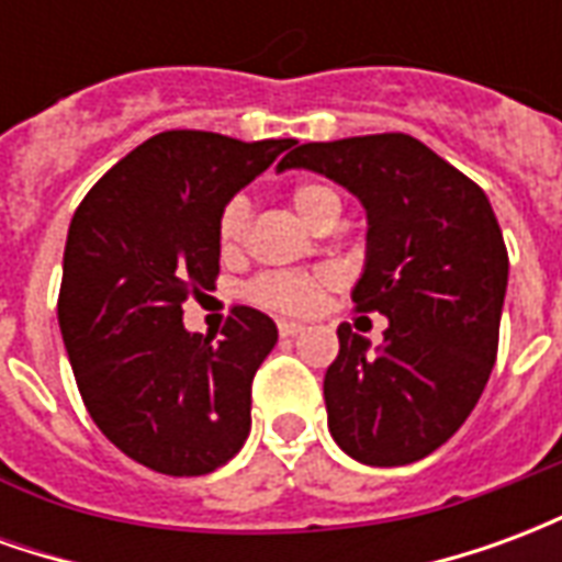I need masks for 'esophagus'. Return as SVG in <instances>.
Listing matches in <instances>:
<instances>
[{
    "mask_svg": "<svg viewBox=\"0 0 562 562\" xmlns=\"http://www.w3.org/2000/svg\"><path fill=\"white\" fill-rule=\"evenodd\" d=\"M301 330H304L301 322H289V318H282L280 322V337H297Z\"/></svg>",
    "mask_w": 562,
    "mask_h": 562,
    "instance_id": "34e87169",
    "label": "esophagus"
}]
</instances>
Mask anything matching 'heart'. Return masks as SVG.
Wrapping results in <instances>:
<instances>
[{"mask_svg": "<svg viewBox=\"0 0 562 562\" xmlns=\"http://www.w3.org/2000/svg\"><path fill=\"white\" fill-rule=\"evenodd\" d=\"M292 207L297 216L310 225L318 228L325 222H337L342 213L340 192L328 183L318 180H306L292 189ZM246 225H249V204L244 195L232 198L220 213V225H216V237H220L222 252H234L244 244ZM334 285V270H282V273H265L261 280L252 285V297L258 304L280 310V313H310L316 310L322 292Z\"/></svg>", "mask_w": 562, "mask_h": 562, "instance_id": "heart-1", "label": "heart"}]
</instances>
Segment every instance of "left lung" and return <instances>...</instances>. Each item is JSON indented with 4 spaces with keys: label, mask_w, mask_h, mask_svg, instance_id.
Wrapping results in <instances>:
<instances>
[{
    "label": "left lung",
    "mask_w": 562,
    "mask_h": 562,
    "mask_svg": "<svg viewBox=\"0 0 562 562\" xmlns=\"http://www.w3.org/2000/svg\"><path fill=\"white\" fill-rule=\"evenodd\" d=\"M322 173L367 213L358 310L389 318L370 349L349 325L325 373L334 442L367 467L427 458L482 397L496 361L508 256L494 207L470 177L413 135L301 144L277 171Z\"/></svg>",
    "instance_id": "1"
}]
</instances>
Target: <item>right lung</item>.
<instances>
[{"label":"right lung","instance_id":"1","mask_svg":"<svg viewBox=\"0 0 562 562\" xmlns=\"http://www.w3.org/2000/svg\"><path fill=\"white\" fill-rule=\"evenodd\" d=\"M161 132L92 186L71 216L59 330L80 397L123 454L161 475H204L244 448L252 376L273 318L237 306L222 340L183 325L220 273L222 207L292 147Z\"/></svg>","mask_w":562,"mask_h":562}]
</instances>
